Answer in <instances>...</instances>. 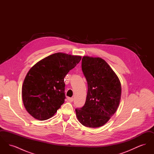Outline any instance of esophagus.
I'll list each match as a JSON object with an SVG mask.
<instances>
[{
    "label": "esophagus",
    "mask_w": 154,
    "mask_h": 154,
    "mask_svg": "<svg viewBox=\"0 0 154 154\" xmlns=\"http://www.w3.org/2000/svg\"><path fill=\"white\" fill-rule=\"evenodd\" d=\"M67 100H68L69 102H72L73 101L74 99L73 97H68V98H67Z\"/></svg>",
    "instance_id": "esophagus-1"
}]
</instances>
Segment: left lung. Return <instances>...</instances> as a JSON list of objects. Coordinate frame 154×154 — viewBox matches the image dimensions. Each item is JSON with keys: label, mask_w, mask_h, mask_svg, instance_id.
<instances>
[{"label": "left lung", "mask_w": 154, "mask_h": 154, "mask_svg": "<svg viewBox=\"0 0 154 154\" xmlns=\"http://www.w3.org/2000/svg\"><path fill=\"white\" fill-rule=\"evenodd\" d=\"M82 70L88 83L84 106L76 109L79 121L89 128L106 124L114 114L121 97V85L117 74L99 57L84 56Z\"/></svg>", "instance_id": "1"}]
</instances>
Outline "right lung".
I'll return each instance as SVG.
<instances>
[{
    "label": "right lung",
    "mask_w": 154,
    "mask_h": 154,
    "mask_svg": "<svg viewBox=\"0 0 154 154\" xmlns=\"http://www.w3.org/2000/svg\"><path fill=\"white\" fill-rule=\"evenodd\" d=\"M81 59V56L58 52L30 69L23 82L22 97L30 116L41 121L54 116L65 102L64 78Z\"/></svg>",
    "instance_id": "add662e5"
}]
</instances>
